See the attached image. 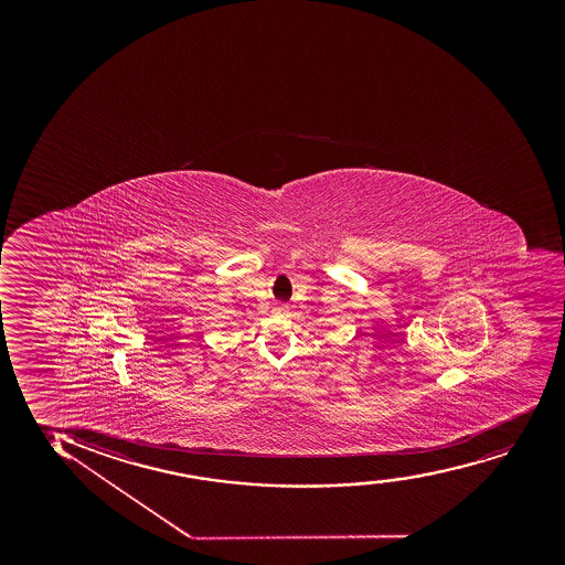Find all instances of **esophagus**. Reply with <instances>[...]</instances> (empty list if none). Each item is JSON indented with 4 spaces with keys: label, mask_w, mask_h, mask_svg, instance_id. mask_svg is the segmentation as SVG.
Instances as JSON below:
<instances>
[{
    "label": "esophagus",
    "mask_w": 565,
    "mask_h": 565,
    "mask_svg": "<svg viewBox=\"0 0 565 565\" xmlns=\"http://www.w3.org/2000/svg\"><path fill=\"white\" fill-rule=\"evenodd\" d=\"M288 311V306L286 303H279V306H275V312H286Z\"/></svg>",
    "instance_id": "obj_1"
}]
</instances>
